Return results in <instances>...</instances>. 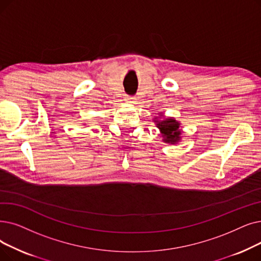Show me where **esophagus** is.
<instances>
[{
  "mask_svg": "<svg viewBox=\"0 0 261 261\" xmlns=\"http://www.w3.org/2000/svg\"><path fill=\"white\" fill-rule=\"evenodd\" d=\"M124 101H126L127 103H134L135 102V98H133V97H126Z\"/></svg>",
  "mask_w": 261,
  "mask_h": 261,
  "instance_id": "34e87169",
  "label": "esophagus"
}]
</instances>
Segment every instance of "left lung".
I'll list each match as a JSON object with an SVG mask.
<instances>
[{
  "label": "left lung",
  "mask_w": 261,
  "mask_h": 261,
  "mask_svg": "<svg viewBox=\"0 0 261 261\" xmlns=\"http://www.w3.org/2000/svg\"><path fill=\"white\" fill-rule=\"evenodd\" d=\"M154 122L162 134L163 142L168 144H176L180 141L181 139V129L179 128L180 123L176 119L172 117L163 118L161 120L154 118Z\"/></svg>",
  "instance_id": "8db88e82"
}]
</instances>
